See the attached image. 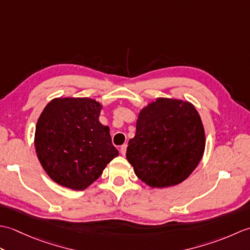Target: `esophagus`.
Returning <instances> with one entry per match:
<instances>
[{"label": "esophagus", "mask_w": 250, "mask_h": 250, "mask_svg": "<svg viewBox=\"0 0 250 250\" xmlns=\"http://www.w3.org/2000/svg\"><path fill=\"white\" fill-rule=\"evenodd\" d=\"M125 151H126V145L125 144V145H122L120 147V153H121L122 156H125Z\"/></svg>", "instance_id": "1"}]
</instances>
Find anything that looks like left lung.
Segmentation results:
<instances>
[{
	"label": "left lung",
	"instance_id": "1",
	"mask_svg": "<svg viewBox=\"0 0 250 250\" xmlns=\"http://www.w3.org/2000/svg\"><path fill=\"white\" fill-rule=\"evenodd\" d=\"M204 150L205 131L194 105L157 98L140 110L126 159L142 182L152 188H167L187 179Z\"/></svg>",
	"mask_w": 250,
	"mask_h": 250
}]
</instances>
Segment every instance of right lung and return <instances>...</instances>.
<instances>
[{"mask_svg": "<svg viewBox=\"0 0 250 250\" xmlns=\"http://www.w3.org/2000/svg\"><path fill=\"white\" fill-rule=\"evenodd\" d=\"M102 108L90 98H56L42 111L35 151L47 175L62 187L84 190L119 155L109 128L99 121Z\"/></svg>", "mask_w": 250, "mask_h": 250, "instance_id": "right-lung-1", "label": "right lung"}]
</instances>
